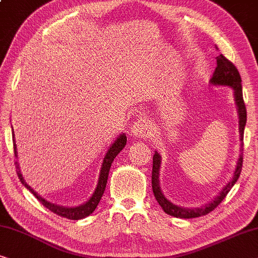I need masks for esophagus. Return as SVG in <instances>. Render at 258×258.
Returning a JSON list of instances; mask_svg holds the SVG:
<instances>
[{
    "label": "esophagus",
    "instance_id": "obj_1",
    "mask_svg": "<svg viewBox=\"0 0 258 258\" xmlns=\"http://www.w3.org/2000/svg\"><path fill=\"white\" fill-rule=\"evenodd\" d=\"M131 134L136 138H150L152 136V125L146 119H140L131 127Z\"/></svg>",
    "mask_w": 258,
    "mask_h": 258
}]
</instances>
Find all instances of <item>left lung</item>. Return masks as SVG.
<instances>
[{
  "label": "left lung",
  "instance_id": "obj_1",
  "mask_svg": "<svg viewBox=\"0 0 258 258\" xmlns=\"http://www.w3.org/2000/svg\"><path fill=\"white\" fill-rule=\"evenodd\" d=\"M217 67L214 71V75L212 79H210V84L216 86H229L234 91V98L235 104L237 106L238 112V130H239V140H241V154L237 160L236 167H235L234 174L231 176L226 186L222 188L219 195L213 199L209 203H206L201 207H195V208H187V207H181L174 205L167 199L164 193H162L160 188V181H159V175H160V167H161V155L158 153L157 151L154 152L153 155V169H152V188H153L154 197L164 209L166 214L170 216L179 217V219H193V217H199L207 215V214L212 212L220 205L227 194L229 193L231 188L236 181L238 180L239 174L242 170V164H243V134H244V127L246 122V108L244 105V100H243V93H242V79L239 76V72L235 65L228 60L223 55H220L216 57Z\"/></svg>",
  "mask_w": 258,
  "mask_h": 258
}]
</instances>
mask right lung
<instances>
[{"mask_svg": "<svg viewBox=\"0 0 258 258\" xmlns=\"http://www.w3.org/2000/svg\"><path fill=\"white\" fill-rule=\"evenodd\" d=\"M12 130H13V126H12ZM13 138H14V148H15V157L19 158V154H17V146H16V143H15V134H14V130H13ZM126 141H127V138H126L125 133H122L117 138V139L113 141V143H112L111 146L108 147L106 154H105V157H104L103 164H101V168H100L99 177H98V183H97L96 189H94V191L92 193L91 197H90L89 200L83 203V205H81V206L64 207V206L56 205V203H51V202H49L48 200H45V199H43L41 195L37 193V191H35L30 186H29L27 182H25L23 174H22L21 169H20L19 161H16L17 175H19V179L22 182V184H23V186L27 188V189L30 190L31 193L35 195V198L37 199V200L41 202L43 206L46 207V208H48L49 210H51L52 213H55V214H57V215H59L61 217H65V219H69V220H82L86 216L91 215V214L94 212V209L97 208L98 203H99L100 199L104 194L105 187H106L108 172H110L112 162H113L114 158L117 157L119 153H120V151L122 150V148L125 147Z\"/></svg>", "mask_w": 258, "mask_h": 258, "instance_id": "1", "label": "right lung"}]
</instances>
